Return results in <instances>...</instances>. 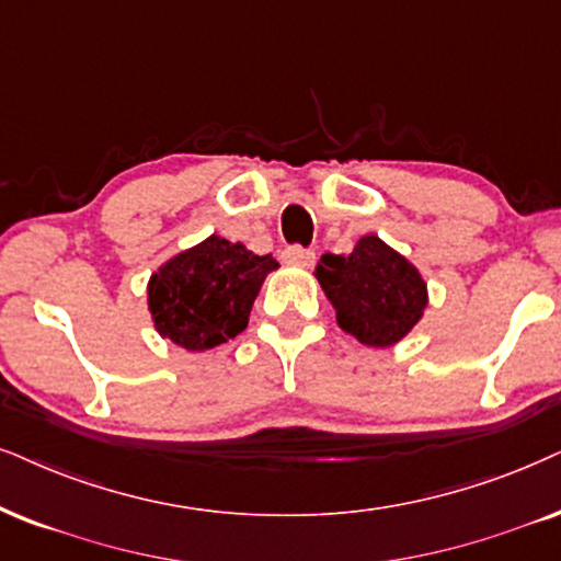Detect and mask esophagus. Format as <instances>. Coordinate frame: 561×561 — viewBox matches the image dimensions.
Listing matches in <instances>:
<instances>
[{"instance_id": "esophagus-1", "label": "esophagus", "mask_w": 561, "mask_h": 561, "mask_svg": "<svg viewBox=\"0 0 561 561\" xmlns=\"http://www.w3.org/2000/svg\"><path fill=\"white\" fill-rule=\"evenodd\" d=\"M282 261L289 266H302V268H310L316 264V253L313 251H305L300 245H289L285 248V253H282Z\"/></svg>"}]
</instances>
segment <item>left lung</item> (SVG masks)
Returning a JSON list of instances; mask_svg holds the SVG:
<instances>
[{"label": "left lung", "instance_id": "8db88e82", "mask_svg": "<svg viewBox=\"0 0 561 561\" xmlns=\"http://www.w3.org/2000/svg\"><path fill=\"white\" fill-rule=\"evenodd\" d=\"M316 279L336 310L339 329L373 350L409 336L430 305L420 268L378 236H363L352 253H323Z\"/></svg>", "mask_w": 561, "mask_h": 561}]
</instances>
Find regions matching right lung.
<instances>
[{"instance_id": "add662e5", "label": "right lung", "mask_w": 561, "mask_h": 561, "mask_svg": "<svg viewBox=\"0 0 561 561\" xmlns=\"http://www.w3.org/2000/svg\"><path fill=\"white\" fill-rule=\"evenodd\" d=\"M276 268L272 256L222 236L179 251L147 282L154 331L186 352L215 350L245 329L266 274Z\"/></svg>"}]
</instances>
